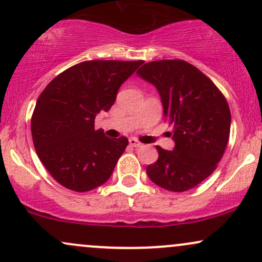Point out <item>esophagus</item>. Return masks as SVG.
<instances>
[{"label":"esophagus","mask_w":262,"mask_h":262,"mask_svg":"<svg viewBox=\"0 0 262 262\" xmlns=\"http://www.w3.org/2000/svg\"><path fill=\"white\" fill-rule=\"evenodd\" d=\"M129 145L133 146V148H140V146H143V144H141L140 141H138L135 138H130V139H129Z\"/></svg>","instance_id":"esophagus-1"}]
</instances>
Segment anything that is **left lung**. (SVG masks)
Instances as JSON below:
<instances>
[{"mask_svg":"<svg viewBox=\"0 0 262 262\" xmlns=\"http://www.w3.org/2000/svg\"><path fill=\"white\" fill-rule=\"evenodd\" d=\"M138 76L158 90L164 118L173 127V150L156 146L159 159L146 167L155 185L185 192L217 167L230 133V110L218 87L183 60L144 64Z\"/></svg>","mask_w":262,"mask_h":262,"instance_id":"8db88e82","label":"left lung"}]
</instances>
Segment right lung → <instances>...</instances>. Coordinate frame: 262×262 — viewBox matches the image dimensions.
<instances>
[{"instance_id":"obj_1","label":"right lung","mask_w":262,"mask_h":262,"mask_svg":"<svg viewBox=\"0 0 262 262\" xmlns=\"http://www.w3.org/2000/svg\"><path fill=\"white\" fill-rule=\"evenodd\" d=\"M143 60H91L71 66L40 93L32 116V138L45 169L64 187L87 192L103 185L128 139H110L95 129L98 113L110 111L119 87Z\"/></svg>"}]
</instances>
